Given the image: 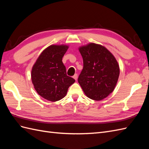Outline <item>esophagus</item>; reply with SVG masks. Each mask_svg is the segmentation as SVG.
Instances as JSON below:
<instances>
[{"label": "esophagus", "instance_id": "34e87169", "mask_svg": "<svg viewBox=\"0 0 149 149\" xmlns=\"http://www.w3.org/2000/svg\"><path fill=\"white\" fill-rule=\"evenodd\" d=\"M73 78H74L75 80H77V78H78V75H77V74H75L73 76Z\"/></svg>", "mask_w": 149, "mask_h": 149}]
</instances>
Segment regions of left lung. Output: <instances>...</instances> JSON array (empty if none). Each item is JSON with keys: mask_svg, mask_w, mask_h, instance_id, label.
I'll use <instances>...</instances> for the list:
<instances>
[{"mask_svg": "<svg viewBox=\"0 0 149 149\" xmlns=\"http://www.w3.org/2000/svg\"><path fill=\"white\" fill-rule=\"evenodd\" d=\"M83 57V68L78 83L89 98L101 101L109 95L116 87L120 73L114 55L101 45L94 43L79 48Z\"/></svg>", "mask_w": 149, "mask_h": 149, "instance_id": "8db88e82", "label": "left lung"}]
</instances>
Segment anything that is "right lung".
Instances as JSON below:
<instances>
[{
    "label": "right lung",
    "instance_id": "right-lung-1",
    "mask_svg": "<svg viewBox=\"0 0 149 149\" xmlns=\"http://www.w3.org/2000/svg\"><path fill=\"white\" fill-rule=\"evenodd\" d=\"M68 46H49L40 54L31 70V77L36 91L45 100L55 102L63 98L75 80L67 76L63 63Z\"/></svg>",
    "mask_w": 149,
    "mask_h": 149
}]
</instances>
